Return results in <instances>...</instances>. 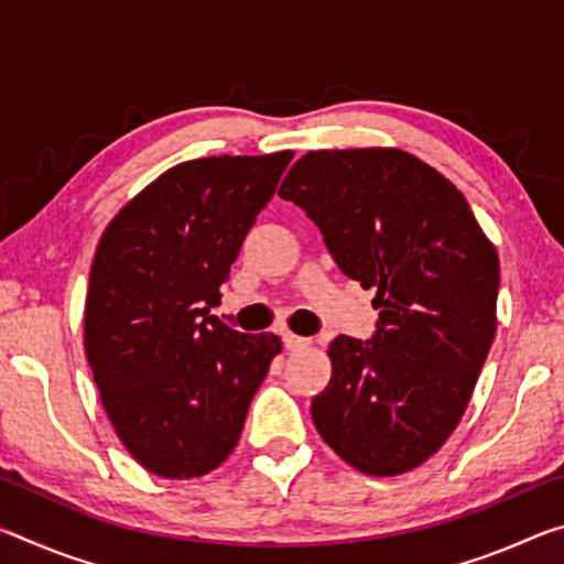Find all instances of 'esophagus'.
Returning a JSON list of instances; mask_svg holds the SVG:
<instances>
[{
  "instance_id": "1",
  "label": "esophagus",
  "mask_w": 564,
  "mask_h": 564,
  "mask_svg": "<svg viewBox=\"0 0 564 564\" xmlns=\"http://www.w3.org/2000/svg\"><path fill=\"white\" fill-rule=\"evenodd\" d=\"M283 346L289 348V350L303 348V346H308V338H301V336H295V333H283Z\"/></svg>"
}]
</instances>
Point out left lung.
<instances>
[{"label": "left lung", "mask_w": 564, "mask_h": 564, "mask_svg": "<svg viewBox=\"0 0 564 564\" xmlns=\"http://www.w3.org/2000/svg\"><path fill=\"white\" fill-rule=\"evenodd\" d=\"M279 196L321 228L333 259L376 289L370 340H330L311 415L350 467L393 477L460 423L498 328V251L441 171L393 147L308 151Z\"/></svg>", "instance_id": "8db88e82"}]
</instances>
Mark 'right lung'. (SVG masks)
<instances>
[{
    "mask_svg": "<svg viewBox=\"0 0 564 564\" xmlns=\"http://www.w3.org/2000/svg\"><path fill=\"white\" fill-rule=\"evenodd\" d=\"M293 151L206 156L139 191L99 238L84 350L121 445L144 470L188 480L216 470L281 352L273 333H238L221 303L241 243Z\"/></svg>",
    "mask_w": 564,
    "mask_h": 564,
    "instance_id": "obj_1",
    "label": "right lung"
}]
</instances>
